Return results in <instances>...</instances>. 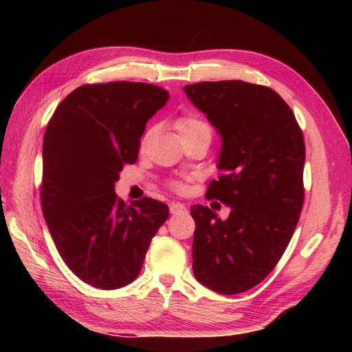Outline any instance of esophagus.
Masks as SVG:
<instances>
[{"mask_svg": "<svg viewBox=\"0 0 352 352\" xmlns=\"http://www.w3.org/2000/svg\"><path fill=\"white\" fill-rule=\"evenodd\" d=\"M169 210H170V213H172V214L183 213V212H186V206H184V204H182V203H172V204H170V207H169Z\"/></svg>", "mask_w": 352, "mask_h": 352, "instance_id": "34e87169", "label": "esophagus"}]
</instances>
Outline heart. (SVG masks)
Masks as SVG:
<instances>
[{
	"instance_id": "obj_1",
	"label": "heart",
	"mask_w": 352,
	"mask_h": 352,
	"mask_svg": "<svg viewBox=\"0 0 352 352\" xmlns=\"http://www.w3.org/2000/svg\"><path fill=\"white\" fill-rule=\"evenodd\" d=\"M175 125H177V130H178V133H180L182 138L193 136V134H198V133H207L212 136V126L208 125L204 119H201L198 116H193V115L182 116L180 119H178ZM148 136H149V131L145 134L144 142L148 139ZM188 180L189 178H183V180H172L170 188L178 190V192H182L186 189V182Z\"/></svg>"
}]
</instances>
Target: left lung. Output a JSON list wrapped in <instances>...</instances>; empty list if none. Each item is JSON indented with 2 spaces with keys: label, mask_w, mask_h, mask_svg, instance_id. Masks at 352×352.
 <instances>
[{
  "label": "left lung",
  "mask_w": 352,
  "mask_h": 352,
  "mask_svg": "<svg viewBox=\"0 0 352 352\" xmlns=\"http://www.w3.org/2000/svg\"><path fill=\"white\" fill-rule=\"evenodd\" d=\"M184 92L222 140V174L206 195L231 207L227 219L207 206L190 207L193 274L218 294H243L272 272L300 221L302 131L271 87L226 80L188 85Z\"/></svg>",
  "instance_id": "obj_1"
}]
</instances>
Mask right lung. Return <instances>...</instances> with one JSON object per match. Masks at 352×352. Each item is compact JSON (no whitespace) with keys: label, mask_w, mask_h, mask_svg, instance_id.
<instances>
[{"label":"right lung","mask_w":352,"mask_h":352,"mask_svg":"<svg viewBox=\"0 0 352 352\" xmlns=\"http://www.w3.org/2000/svg\"><path fill=\"white\" fill-rule=\"evenodd\" d=\"M169 100L163 87L133 81L85 85L58 104L43 136L41 201L60 257L81 281L113 290L138 278L166 204L126 206L115 183L138 160L148 119Z\"/></svg>","instance_id":"1"}]
</instances>
